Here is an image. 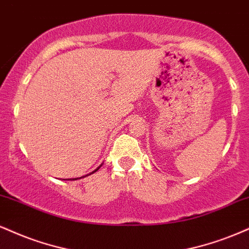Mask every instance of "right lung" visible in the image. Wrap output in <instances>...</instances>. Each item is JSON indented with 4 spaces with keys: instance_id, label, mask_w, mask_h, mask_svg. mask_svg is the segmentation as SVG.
Wrapping results in <instances>:
<instances>
[{
    "instance_id": "obj_1",
    "label": "right lung",
    "mask_w": 249,
    "mask_h": 249,
    "mask_svg": "<svg viewBox=\"0 0 249 249\" xmlns=\"http://www.w3.org/2000/svg\"><path fill=\"white\" fill-rule=\"evenodd\" d=\"M100 167H101V166H100ZM100 167H98V168H97V169H95V170H94V172H92V173L97 172V170H98V169H100ZM92 173H90V174H92ZM90 174H88V175H90ZM86 176H87V175H86ZM86 176H83V178H86ZM73 179H77V178H73Z\"/></svg>"
}]
</instances>
